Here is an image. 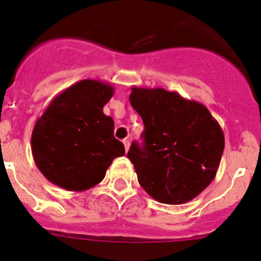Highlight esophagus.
<instances>
[{"instance_id":"esophagus-1","label":"esophagus","mask_w":261,"mask_h":261,"mask_svg":"<svg viewBox=\"0 0 261 261\" xmlns=\"http://www.w3.org/2000/svg\"><path fill=\"white\" fill-rule=\"evenodd\" d=\"M123 143H124V147H125V150H128V148H130V140H128V138H125V140L123 141Z\"/></svg>"}]
</instances>
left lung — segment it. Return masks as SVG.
Masks as SVG:
<instances>
[{"mask_svg":"<svg viewBox=\"0 0 261 261\" xmlns=\"http://www.w3.org/2000/svg\"><path fill=\"white\" fill-rule=\"evenodd\" d=\"M130 103L144 124L143 144L127 158L138 183L154 200L180 204L210 186L224 151V134L202 103L163 88L133 87Z\"/></svg>","mask_w":261,"mask_h":261,"instance_id":"obj_1","label":"left lung"}]
</instances>
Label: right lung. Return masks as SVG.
Masks as SVG:
<instances>
[{"label": "right lung", "instance_id": "add662e5", "mask_svg": "<svg viewBox=\"0 0 261 261\" xmlns=\"http://www.w3.org/2000/svg\"><path fill=\"white\" fill-rule=\"evenodd\" d=\"M114 88L83 79L54 97L36 121L32 156L49 182L70 191H84L106 176L115 158L125 154L113 135L114 121L103 113Z\"/></svg>", "mask_w": 261, "mask_h": 261}]
</instances>
